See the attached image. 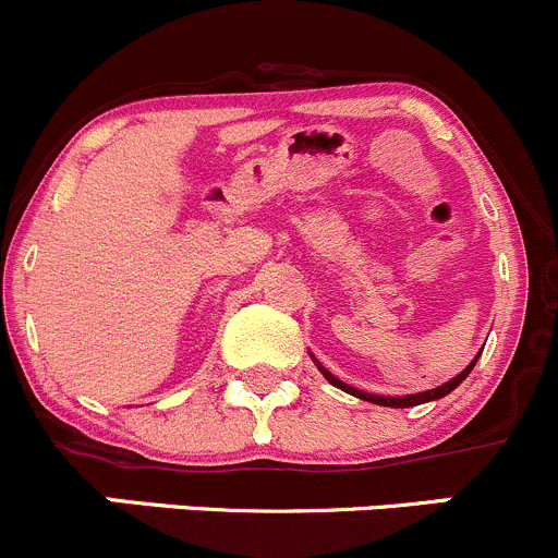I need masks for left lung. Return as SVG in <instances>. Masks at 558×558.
I'll return each instance as SVG.
<instances>
[{
	"instance_id": "obj_1",
	"label": "left lung",
	"mask_w": 558,
	"mask_h": 558,
	"mask_svg": "<svg viewBox=\"0 0 558 558\" xmlns=\"http://www.w3.org/2000/svg\"><path fill=\"white\" fill-rule=\"evenodd\" d=\"M311 359H313V362H315V367L320 369V375H324V378L329 380L331 386H337V388H340V391L351 393V397H356V399H364V402H373V404H384V408H415V404L435 402V399H442V397H448V393H451L453 388L459 386L461 380H464L466 375L472 373V367H475V362H477V359H481V351H477V356L472 359V362L466 364V367L461 369V373L456 375V378L448 380V384H442V386H437V388H429V391H418V393H404V397H384V393H369V391H362V388H353V386L342 384V380H340V378H335V375H331L329 369H326L324 364H320L318 359L313 356V353H311Z\"/></svg>"
}]
</instances>
